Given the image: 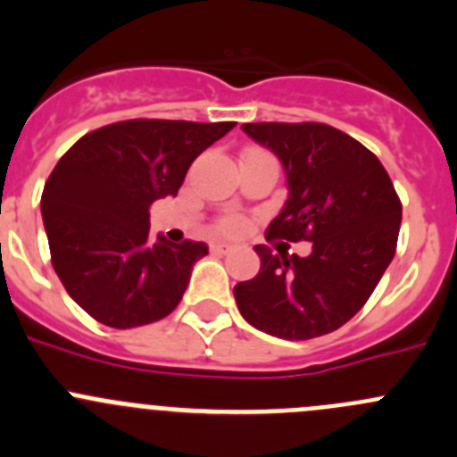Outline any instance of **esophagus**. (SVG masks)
<instances>
[{"label": "esophagus", "instance_id": "esophagus-1", "mask_svg": "<svg viewBox=\"0 0 457 457\" xmlns=\"http://www.w3.org/2000/svg\"><path fill=\"white\" fill-rule=\"evenodd\" d=\"M210 250L214 252V254H228V252H232V245H229V243H212Z\"/></svg>", "mask_w": 457, "mask_h": 457}]
</instances>
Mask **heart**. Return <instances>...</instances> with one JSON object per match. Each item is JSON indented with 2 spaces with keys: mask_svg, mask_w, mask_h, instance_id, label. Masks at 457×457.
Returning <instances> with one entry per match:
<instances>
[{
  "mask_svg": "<svg viewBox=\"0 0 457 457\" xmlns=\"http://www.w3.org/2000/svg\"><path fill=\"white\" fill-rule=\"evenodd\" d=\"M219 229L223 234H229V237H237V234H241L243 229H245V219L238 214L223 216V219L219 220Z\"/></svg>",
  "mask_w": 457,
  "mask_h": 457,
  "instance_id": "1",
  "label": "heart"
}]
</instances>
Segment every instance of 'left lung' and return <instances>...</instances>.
I'll list each match as a JSON object with an SVG mask.
<instances>
[{"label":"left lung","instance_id":"obj_1","mask_svg":"<svg viewBox=\"0 0 457 457\" xmlns=\"http://www.w3.org/2000/svg\"><path fill=\"white\" fill-rule=\"evenodd\" d=\"M286 167L290 196L265 238L312 241L308 256L256 245L261 270L234 286L243 319L278 339H314L351 321L395 256L402 203L373 152L323 122H245Z\"/></svg>","mask_w":457,"mask_h":457}]
</instances>
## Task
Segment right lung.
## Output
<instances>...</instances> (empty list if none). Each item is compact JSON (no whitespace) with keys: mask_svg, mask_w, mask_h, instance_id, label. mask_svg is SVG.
Instances as JSON below:
<instances>
[{"mask_svg":"<svg viewBox=\"0 0 457 457\" xmlns=\"http://www.w3.org/2000/svg\"><path fill=\"white\" fill-rule=\"evenodd\" d=\"M234 125L136 118L88 131L60 158L42 192L51 263L96 321L125 330L174 312L207 245L152 241L149 207L176 196Z\"/></svg>","mask_w":457,"mask_h":457,"instance_id":"right-lung-1","label":"right lung"}]
</instances>
